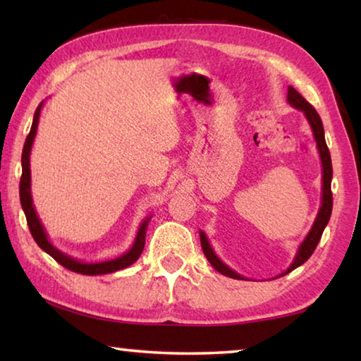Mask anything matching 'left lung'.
<instances>
[{
    "label": "left lung",
    "mask_w": 361,
    "mask_h": 361,
    "mask_svg": "<svg viewBox=\"0 0 361 361\" xmlns=\"http://www.w3.org/2000/svg\"><path fill=\"white\" fill-rule=\"evenodd\" d=\"M286 100H288V103L293 108H296V109H299V111L304 113L305 119H307L309 126H310V129H312L315 143H317V149H319V156L322 161V202H320L322 205L319 209V213H317V218L312 224V228H310V231H309V234L305 235V239L301 242V245L298 247L295 259H293L290 267L277 277H282V276H285V274L291 272L293 269H296L301 264H304V262L307 261L310 256H312L314 250L317 248V245H319L322 234L326 228L329 216H331V210H333V194H331L333 166H331V156H329V149H328L326 142H325V130H323L320 116L315 111V108L310 105V103L305 100L295 87H291V85L288 87ZM199 235H200V245H202L204 255L207 256V259H209V262L213 266L215 271L223 274V276H226V277L245 280V277L240 276V274H237L234 269H231L228 264H224V262L218 258L216 253L213 252V248L210 245L209 239H207L204 231H199Z\"/></svg>",
    "instance_id": "1"
}]
</instances>
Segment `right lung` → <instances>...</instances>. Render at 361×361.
<instances>
[{"instance_id":"add662e5","label":"right lung","mask_w":361,"mask_h":361,"mask_svg":"<svg viewBox=\"0 0 361 361\" xmlns=\"http://www.w3.org/2000/svg\"><path fill=\"white\" fill-rule=\"evenodd\" d=\"M41 108H42V102L39 103V106L36 108L35 116H33L32 129H30V133L25 140V145H23L22 178H20V204H22L23 212H25L28 229H30V232H32L35 242L38 243L41 250H44L47 255H51L52 258L59 262V264H62L63 267L70 269V271H73V272L82 274V276H103V274H111L116 271H121V269L129 267L140 258V255H142V252H143L145 237H146V231H148V223H149L151 216L143 219V223L140 224L138 232L135 235V240H133V245L130 247V250H127L124 255L118 256V258H113L108 261H99V262L79 261L76 258H73V256H70V255L60 252V250L54 247L51 240H49V237L44 231V226L41 224V219L38 216V213H36L35 205H33L32 170H30V154H32V146H33L35 137H36V130H38Z\"/></svg>"}]
</instances>
